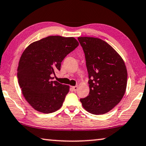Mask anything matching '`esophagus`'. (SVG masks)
I'll list each match as a JSON object with an SVG mask.
<instances>
[{"instance_id":"esophagus-1","label":"esophagus","mask_w":146,"mask_h":146,"mask_svg":"<svg viewBox=\"0 0 146 146\" xmlns=\"http://www.w3.org/2000/svg\"><path fill=\"white\" fill-rule=\"evenodd\" d=\"M72 90L74 91H76L78 90V86H73V87H72Z\"/></svg>"}]
</instances>
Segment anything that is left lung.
Returning <instances> with one entry per match:
<instances>
[{
	"instance_id": "8db88e82",
	"label": "left lung",
	"mask_w": 146,
	"mask_h": 146,
	"mask_svg": "<svg viewBox=\"0 0 146 146\" xmlns=\"http://www.w3.org/2000/svg\"><path fill=\"white\" fill-rule=\"evenodd\" d=\"M85 53L89 74V94L81 98L84 109L95 115L106 113L125 95L127 71L116 51L104 40L94 37H78Z\"/></svg>"
}]
</instances>
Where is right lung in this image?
I'll return each instance as SVG.
<instances>
[{
    "label": "right lung",
    "instance_id": "right-lung-1",
    "mask_svg": "<svg viewBox=\"0 0 146 146\" xmlns=\"http://www.w3.org/2000/svg\"><path fill=\"white\" fill-rule=\"evenodd\" d=\"M79 45L73 37L50 36L31 44L22 53L18 83L27 101L36 110L50 113L62 106L68 86L52 81L61 62Z\"/></svg>",
    "mask_w": 146,
    "mask_h": 146
}]
</instances>
